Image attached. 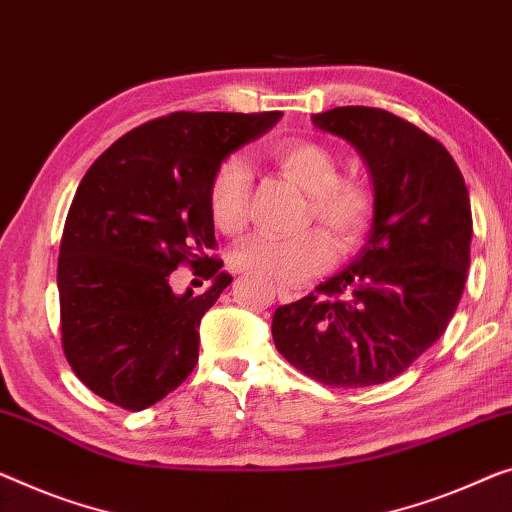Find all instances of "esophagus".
Wrapping results in <instances>:
<instances>
[{"mask_svg": "<svg viewBox=\"0 0 512 512\" xmlns=\"http://www.w3.org/2000/svg\"><path fill=\"white\" fill-rule=\"evenodd\" d=\"M296 299L294 292H289V289H278V301L280 303H292Z\"/></svg>", "mask_w": 512, "mask_h": 512, "instance_id": "1", "label": "esophagus"}]
</instances>
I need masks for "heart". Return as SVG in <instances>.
<instances>
[{
  "instance_id": "obj_1",
  "label": "heart",
  "mask_w": 512,
  "mask_h": 512,
  "mask_svg": "<svg viewBox=\"0 0 512 512\" xmlns=\"http://www.w3.org/2000/svg\"><path fill=\"white\" fill-rule=\"evenodd\" d=\"M269 156L296 186L308 193L305 220H317L342 255L354 253L370 232L375 202L370 190L352 177H340V165L324 144L280 140ZM250 170L241 156H227L213 170L207 186V209L218 230L239 232L248 218ZM331 240V241H332ZM330 241V242H331ZM322 232L308 230L289 239L253 234L230 250V264L278 285H296L333 262V247Z\"/></svg>"
}]
</instances>
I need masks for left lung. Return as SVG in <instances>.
Instances as JSON below:
<instances>
[{"label": "left lung", "instance_id": "1", "mask_svg": "<svg viewBox=\"0 0 512 512\" xmlns=\"http://www.w3.org/2000/svg\"><path fill=\"white\" fill-rule=\"evenodd\" d=\"M354 144L375 188L370 239L347 269L280 305L271 333L303 375L333 388L384 384L425 354L455 315L471 253V204L444 144L363 105L312 114Z\"/></svg>", "mask_w": 512, "mask_h": 512}]
</instances>
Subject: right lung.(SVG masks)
Returning <instances> with one entry per match:
<instances>
[{
  "label": "right lung",
  "mask_w": 512,
  "mask_h": 512,
  "mask_svg": "<svg viewBox=\"0 0 512 512\" xmlns=\"http://www.w3.org/2000/svg\"><path fill=\"white\" fill-rule=\"evenodd\" d=\"M280 112H172L133 128L94 160L59 246L61 347L89 391L142 411L197 363L200 322L232 276L220 271L207 186L220 160L278 124ZM188 263L214 280L174 295Z\"/></svg>",
  "instance_id": "right-lung-1"
}]
</instances>
